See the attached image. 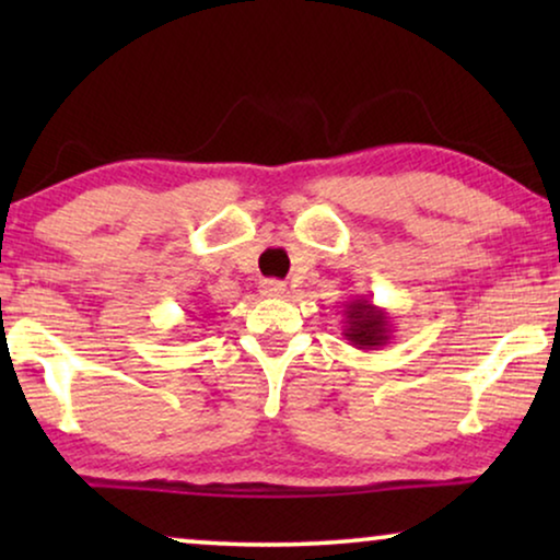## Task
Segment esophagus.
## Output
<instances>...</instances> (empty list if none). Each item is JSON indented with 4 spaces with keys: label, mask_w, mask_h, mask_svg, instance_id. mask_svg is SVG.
<instances>
[{
    "label": "esophagus",
    "mask_w": 560,
    "mask_h": 560,
    "mask_svg": "<svg viewBox=\"0 0 560 560\" xmlns=\"http://www.w3.org/2000/svg\"><path fill=\"white\" fill-rule=\"evenodd\" d=\"M285 282H280V280H265L262 285H259V293L262 295H267V298H282L285 295Z\"/></svg>",
    "instance_id": "obj_1"
}]
</instances>
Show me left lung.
I'll use <instances>...</instances> for the list:
<instances>
[{
    "instance_id": "1",
    "label": "left lung",
    "mask_w": 560,
    "mask_h": 560,
    "mask_svg": "<svg viewBox=\"0 0 560 560\" xmlns=\"http://www.w3.org/2000/svg\"><path fill=\"white\" fill-rule=\"evenodd\" d=\"M343 336L357 349H380L393 339V318L370 298H354L343 305Z\"/></svg>"
}]
</instances>
